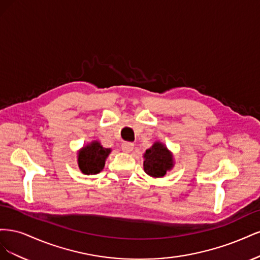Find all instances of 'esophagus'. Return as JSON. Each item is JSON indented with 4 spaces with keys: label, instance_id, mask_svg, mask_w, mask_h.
I'll use <instances>...</instances> for the list:
<instances>
[{
    "label": "esophagus",
    "instance_id": "obj_1",
    "mask_svg": "<svg viewBox=\"0 0 260 260\" xmlns=\"http://www.w3.org/2000/svg\"><path fill=\"white\" fill-rule=\"evenodd\" d=\"M133 147H135V144H133L132 142H124V143H122V144H121L122 151H123V152H125V153H129V152H131L132 149H133Z\"/></svg>",
    "mask_w": 260,
    "mask_h": 260
}]
</instances>
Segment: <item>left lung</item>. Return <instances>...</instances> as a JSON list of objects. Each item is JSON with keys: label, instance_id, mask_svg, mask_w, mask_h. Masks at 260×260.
<instances>
[{"label": "left lung", "instance_id": "left-lung-1", "mask_svg": "<svg viewBox=\"0 0 260 260\" xmlns=\"http://www.w3.org/2000/svg\"><path fill=\"white\" fill-rule=\"evenodd\" d=\"M144 171L153 178H160L166 175L167 170L174 166L172 156L167 147L157 142L144 154Z\"/></svg>", "mask_w": 260, "mask_h": 260}]
</instances>
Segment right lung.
Here are the masks:
<instances>
[{
	"instance_id": "right-lung-1",
	"label": "right lung",
	"mask_w": 260,
	"mask_h": 260,
	"mask_svg": "<svg viewBox=\"0 0 260 260\" xmlns=\"http://www.w3.org/2000/svg\"><path fill=\"white\" fill-rule=\"evenodd\" d=\"M111 149L104 148L99 142L83 147L78 157V165L85 175H95L104 168L105 159Z\"/></svg>"
}]
</instances>
